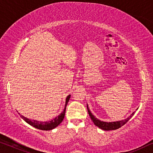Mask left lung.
Returning a JSON list of instances; mask_svg holds the SVG:
<instances>
[{
    "mask_svg": "<svg viewBox=\"0 0 153 153\" xmlns=\"http://www.w3.org/2000/svg\"><path fill=\"white\" fill-rule=\"evenodd\" d=\"M87 111H88L89 115V116H90L91 120L93 121L94 124L97 127H99L100 129H103V130H105V131H109V130H115V129H119V128L121 127L122 126L125 125V124L129 120L130 118H131L134 114V113H132L131 115L129 116V117H128L127 119L124 120L108 123V122H103V121L99 120L97 119V118L94 115H93V114L91 113L90 111H89L88 105H87Z\"/></svg>",
    "mask_w": 153,
    "mask_h": 153,
    "instance_id": "obj_1",
    "label": "left lung"
}]
</instances>
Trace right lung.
Masks as SVG:
<instances>
[{"label": "right lung", "instance_id": "add662e5", "mask_svg": "<svg viewBox=\"0 0 153 153\" xmlns=\"http://www.w3.org/2000/svg\"><path fill=\"white\" fill-rule=\"evenodd\" d=\"M71 98V95H68V97H66V104H65V108L64 109V111L62 113L60 114L59 115H58L57 117H56L54 119L52 120L51 121H48V122H40V121H37V120H30L28 119L25 117H24L23 115H20V117H21L22 119L24 120V121L26 122L28 124H29L30 125L33 126L36 129H40V130H46V131H48V130H52L54 128L57 127V126L59 125V124L62 123L64 120V116H65V113H66V108L67 105V103L69 101V99Z\"/></svg>", "mask_w": 153, "mask_h": 153}]
</instances>
